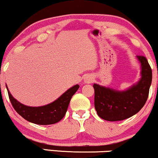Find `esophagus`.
<instances>
[{
  "label": "esophagus",
  "mask_w": 158,
  "mask_h": 158,
  "mask_svg": "<svg viewBox=\"0 0 158 158\" xmlns=\"http://www.w3.org/2000/svg\"><path fill=\"white\" fill-rule=\"evenodd\" d=\"M93 77H91V76L90 75H87L86 77H85V78H84V81L85 83H91L92 81H93Z\"/></svg>",
  "instance_id": "1"
}]
</instances>
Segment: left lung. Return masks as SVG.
<instances>
[{"label":"left lung","mask_w":158,"mask_h":158,"mask_svg":"<svg viewBox=\"0 0 158 158\" xmlns=\"http://www.w3.org/2000/svg\"><path fill=\"white\" fill-rule=\"evenodd\" d=\"M140 79L124 90L94 84V106L99 117L107 121H119L132 117L144 106L152 84V72L147 59L137 56Z\"/></svg>","instance_id":"obj_1"}]
</instances>
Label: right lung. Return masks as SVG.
<instances>
[{"instance_id": "1", "label": "right lung", "mask_w": 158, "mask_h": 158, "mask_svg": "<svg viewBox=\"0 0 158 158\" xmlns=\"http://www.w3.org/2000/svg\"><path fill=\"white\" fill-rule=\"evenodd\" d=\"M6 88L14 109L23 119L37 125H51L59 122L64 117L70 99L79 89V85H76L69 88L50 104L39 107L27 106L22 104L12 97L6 85Z\"/></svg>"}]
</instances>
